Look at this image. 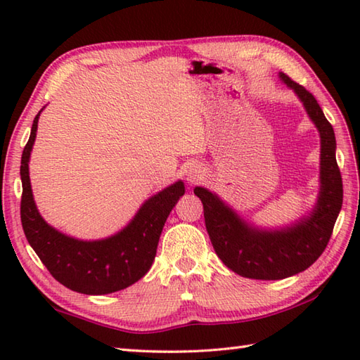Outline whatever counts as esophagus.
<instances>
[{"mask_svg": "<svg viewBox=\"0 0 360 360\" xmlns=\"http://www.w3.org/2000/svg\"><path fill=\"white\" fill-rule=\"evenodd\" d=\"M186 173H187V179L190 182H193V181H196V178H200V172H198L196 168H192V170H188Z\"/></svg>", "mask_w": 360, "mask_h": 360, "instance_id": "1", "label": "esophagus"}]
</instances>
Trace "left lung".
I'll return each mask as SVG.
<instances>
[{
    "mask_svg": "<svg viewBox=\"0 0 360 360\" xmlns=\"http://www.w3.org/2000/svg\"><path fill=\"white\" fill-rule=\"evenodd\" d=\"M278 77L300 98L320 134V188L312 210L289 226L266 229L240 217L210 190H193L202 202L205 229L221 262L241 277L254 280H281L308 269L330 241L343 201L331 124L309 91L283 72Z\"/></svg>",
    "mask_w": 360,
    "mask_h": 360,
    "instance_id": "8db88e82",
    "label": "left lung"
}]
</instances>
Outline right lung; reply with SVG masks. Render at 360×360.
Instances as JSON below:
<instances>
[{
    "label": "right lung",
    "mask_w": 360,
    "mask_h": 360,
    "mask_svg": "<svg viewBox=\"0 0 360 360\" xmlns=\"http://www.w3.org/2000/svg\"><path fill=\"white\" fill-rule=\"evenodd\" d=\"M21 156V224L30 248L48 267L52 277L71 290L86 295H103L139 281L155 262L160 232L170 212L186 193L181 179L145 201L129 223L108 238L79 240L46 223L38 212L29 178L38 119Z\"/></svg>",
    "instance_id": "1"
}]
</instances>
